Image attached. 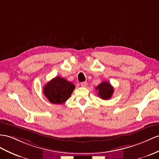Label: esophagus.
I'll return each mask as SVG.
<instances>
[{
    "label": "esophagus",
    "mask_w": 159,
    "mask_h": 159,
    "mask_svg": "<svg viewBox=\"0 0 159 159\" xmlns=\"http://www.w3.org/2000/svg\"><path fill=\"white\" fill-rule=\"evenodd\" d=\"M87 82H86V81H84V82H82L80 83V85L82 86L83 87H86L87 86Z\"/></svg>",
    "instance_id": "34e87169"
}]
</instances>
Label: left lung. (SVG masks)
<instances>
[{"mask_svg": "<svg viewBox=\"0 0 159 159\" xmlns=\"http://www.w3.org/2000/svg\"><path fill=\"white\" fill-rule=\"evenodd\" d=\"M96 90L98 91V95L102 99L107 100L111 97L113 91V88L110 83L107 81H103L96 87Z\"/></svg>", "mask_w": 159, "mask_h": 159, "instance_id": "8db88e82", "label": "left lung"}]
</instances>
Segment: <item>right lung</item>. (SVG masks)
<instances>
[{"instance_id": "right-lung-1", "label": "right lung", "mask_w": 159, "mask_h": 159, "mask_svg": "<svg viewBox=\"0 0 159 159\" xmlns=\"http://www.w3.org/2000/svg\"><path fill=\"white\" fill-rule=\"evenodd\" d=\"M75 89L74 84L57 76L45 85L43 93L52 103L62 104L68 99Z\"/></svg>"}]
</instances>
